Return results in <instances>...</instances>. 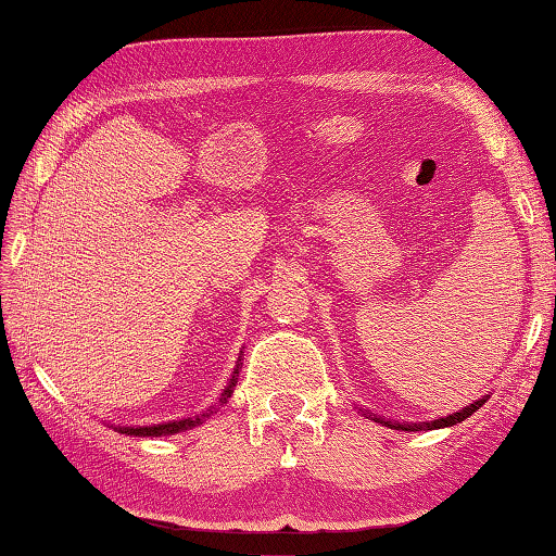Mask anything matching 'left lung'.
I'll return each instance as SVG.
<instances>
[{"instance_id": "obj_1", "label": "left lung", "mask_w": 556, "mask_h": 556, "mask_svg": "<svg viewBox=\"0 0 556 556\" xmlns=\"http://www.w3.org/2000/svg\"><path fill=\"white\" fill-rule=\"evenodd\" d=\"M489 400V395H482L480 400H475L472 405H467V407H463V409H458V412H453V415H448V417H439V419H433V421H395V419H386V417H380V415H374V412H364V409H358V412H364L366 415V419H374V421H378V424H383V427H388V429H397V431H431V429H445V427H455V424H460V421H465L467 417H472L477 409H480L484 402Z\"/></svg>"}]
</instances>
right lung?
I'll use <instances>...</instances> for the list:
<instances>
[{"mask_svg": "<svg viewBox=\"0 0 556 556\" xmlns=\"http://www.w3.org/2000/svg\"><path fill=\"white\" fill-rule=\"evenodd\" d=\"M241 362H243V358L238 356L236 368L231 371V378H228V383L224 386L219 400H216L210 409H204L202 415L185 417V419H173V421H163V424H149V427H115V429L119 433H125V437H170V433H180V431H188V429L200 427V424H204L206 419H210L214 412L219 409L222 405H226L228 397L233 395L236 383H238V371H241Z\"/></svg>", "mask_w": 556, "mask_h": 556, "instance_id": "obj_1", "label": "right lung"}]
</instances>
